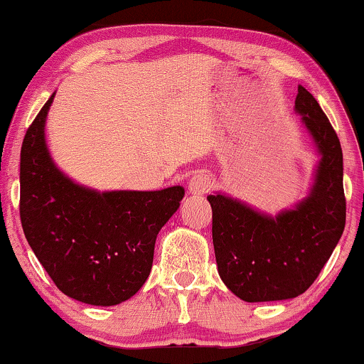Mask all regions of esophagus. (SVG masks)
<instances>
[{
  "mask_svg": "<svg viewBox=\"0 0 364 364\" xmlns=\"http://www.w3.org/2000/svg\"><path fill=\"white\" fill-rule=\"evenodd\" d=\"M214 181L210 180V178L205 175V173H196L191 180H189V193L193 194V196H203V194L209 193L210 188H213Z\"/></svg>",
  "mask_w": 364,
  "mask_h": 364,
  "instance_id": "1",
  "label": "esophagus"
}]
</instances>
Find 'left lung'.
<instances>
[{
	"instance_id": "obj_1",
	"label": "left lung",
	"mask_w": 364,
	"mask_h": 364,
	"mask_svg": "<svg viewBox=\"0 0 364 364\" xmlns=\"http://www.w3.org/2000/svg\"><path fill=\"white\" fill-rule=\"evenodd\" d=\"M296 112L321 154L311 193L271 217L225 194H210L213 242L220 279L247 302L283 301L306 292L345 229L343 154L316 97L299 86Z\"/></svg>"
}]
</instances>
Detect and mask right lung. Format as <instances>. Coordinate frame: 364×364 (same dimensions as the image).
I'll use <instances>...</instances> for the list:
<instances>
[{"instance_id": "obj_1", "label": "right lung", "mask_w": 364, "mask_h": 364, "mask_svg": "<svg viewBox=\"0 0 364 364\" xmlns=\"http://www.w3.org/2000/svg\"><path fill=\"white\" fill-rule=\"evenodd\" d=\"M53 96L21 147V224L63 294L91 306H116L147 281L156 235L180 208L184 189L100 193L70 180L46 145L43 127Z\"/></svg>"}]
</instances>
